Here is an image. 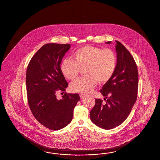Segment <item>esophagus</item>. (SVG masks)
<instances>
[{
  "label": "esophagus",
  "mask_w": 160,
  "mask_h": 160,
  "mask_svg": "<svg viewBox=\"0 0 160 160\" xmlns=\"http://www.w3.org/2000/svg\"><path fill=\"white\" fill-rule=\"evenodd\" d=\"M87 96V95H86V94H80V99H84V98H86Z\"/></svg>",
  "instance_id": "esophagus-1"
}]
</instances>
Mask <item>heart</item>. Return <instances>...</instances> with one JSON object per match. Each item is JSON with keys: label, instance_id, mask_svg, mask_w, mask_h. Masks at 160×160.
I'll return each instance as SVG.
<instances>
[{"label": "heart", "instance_id": "heart-1", "mask_svg": "<svg viewBox=\"0 0 160 160\" xmlns=\"http://www.w3.org/2000/svg\"><path fill=\"white\" fill-rule=\"evenodd\" d=\"M74 60L66 58L62 61L61 70L63 75L70 80L77 77L80 68H84V77L72 82V92L88 93L92 91L98 82L104 83L113 76L117 64L115 52L109 49L103 50L93 46H84L73 54Z\"/></svg>", "mask_w": 160, "mask_h": 160}]
</instances>
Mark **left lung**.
Here are the masks:
<instances>
[{
	"instance_id": "8db88e82",
	"label": "left lung",
	"mask_w": 160,
	"mask_h": 160,
	"mask_svg": "<svg viewBox=\"0 0 160 160\" xmlns=\"http://www.w3.org/2000/svg\"><path fill=\"white\" fill-rule=\"evenodd\" d=\"M117 64L113 76L100 90L106 103L96 99L90 111L92 122L98 127L111 129L120 125L129 115L138 93V73L135 61L129 51L116 41ZM106 44H111V41Z\"/></svg>"
}]
</instances>
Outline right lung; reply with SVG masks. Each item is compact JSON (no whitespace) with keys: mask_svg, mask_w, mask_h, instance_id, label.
<instances>
[{"mask_svg":"<svg viewBox=\"0 0 160 160\" xmlns=\"http://www.w3.org/2000/svg\"><path fill=\"white\" fill-rule=\"evenodd\" d=\"M70 47V44H45L27 67L26 85L30 109L41 124L53 131L71 122L74 108L80 100L78 94L64 93L60 100L56 96L58 91L65 92L68 87L60 65Z\"/></svg>","mask_w":160,"mask_h":160,"instance_id":"1","label":"right lung"}]
</instances>
